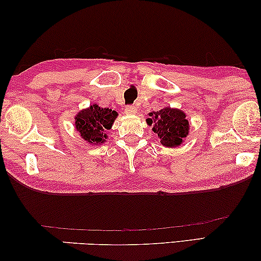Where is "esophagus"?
Instances as JSON below:
<instances>
[{
  "label": "esophagus",
  "mask_w": 261,
  "mask_h": 261,
  "mask_svg": "<svg viewBox=\"0 0 261 261\" xmlns=\"http://www.w3.org/2000/svg\"><path fill=\"white\" fill-rule=\"evenodd\" d=\"M125 112L127 114H135L136 113V108L134 105H127L125 108Z\"/></svg>",
  "instance_id": "esophagus-1"
}]
</instances>
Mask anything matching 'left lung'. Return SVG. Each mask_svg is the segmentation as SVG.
Returning <instances> with one entry per match:
<instances>
[{
    "label": "left lung",
    "mask_w": 261,
    "mask_h": 261,
    "mask_svg": "<svg viewBox=\"0 0 261 261\" xmlns=\"http://www.w3.org/2000/svg\"><path fill=\"white\" fill-rule=\"evenodd\" d=\"M149 117L147 123L152 125V130L165 147L180 146L182 139L189 134V121L180 110L165 108L149 113Z\"/></svg>",
    "instance_id": "1"
}]
</instances>
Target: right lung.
I'll return each instance as SVG.
<instances>
[{"instance_id": "add662e5", "label": "right lung", "mask_w": 261, "mask_h": 261, "mask_svg": "<svg viewBox=\"0 0 261 261\" xmlns=\"http://www.w3.org/2000/svg\"><path fill=\"white\" fill-rule=\"evenodd\" d=\"M118 113L109 108L102 109L98 105H91L87 110L81 111L75 118V126L81 136L89 143H102L108 138L106 130L111 129Z\"/></svg>"}]
</instances>
